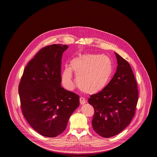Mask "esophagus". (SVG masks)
Here are the masks:
<instances>
[{
  "label": "esophagus",
  "instance_id": "34e87169",
  "mask_svg": "<svg viewBox=\"0 0 157 157\" xmlns=\"http://www.w3.org/2000/svg\"><path fill=\"white\" fill-rule=\"evenodd\" d=\"M79 101H80V104L81 105L85 104L86 103V99L84 98H79Z\"/></svg>",
  "mask_w": 157,
  "mask_h": 157
}]
</instances>
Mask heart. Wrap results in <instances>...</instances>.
<instances>
[{
	"mask_svg": "<svg viewBox=\"0 0 157 157\" xmlns=\"http://www.w3.org/2000/svg\"><path fill=\"white\" fill-rule=\"evenodd\" d=\"M72 71L82 91L96 94L104 90L109 82L113 63L111 58L105 55L85 53L75 57L70 62V67H65L61 75L62 83L68 90L74 88Z\"/></svg>",
	"mask_w": 157,
	"mask_h": 157,
	"instance_id": "b5f03b06",
	"label": "heart"
}]
</instances>
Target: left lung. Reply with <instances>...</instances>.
I'll return each instance as SVG.
<instances>
[{
	"label": "left lung",
	"instance_id": "1",
	"mask_svg": "<svg viewBox=\"0 0 157 157\" xmlns=\"http://www.w3.org/2000/svg\"><path fill=\"white\" fill-rule=\"evenodd\" d=\"M115 53L118 63L116 73L104 90L88 99L95 111L92 127L104 138L118 134L130 124L138 98L137 83L130 65Z\"/></svg>",
	"mask_w": 157,
	"mask_h": 157
}]
</instances>
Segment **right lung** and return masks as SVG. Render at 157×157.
<instances>
[{
	"label": "right lung",
	"instance_id": "obj_1",
	"mask_svg": "<svg viewBox=\"0 0 157 157\" xmlns=\"http://www.w3.org/2000/svg\"><path fill=\"white\" fill-rule=\"evenodd\" d=\"M67 45L42 49L28 63L19 85L24 117L39 134L53 138L66 129L79 97L61 86V60Z\"/></svg>",
	"mask_w": 157,
	"mask_h": 157
}]
</instances>
